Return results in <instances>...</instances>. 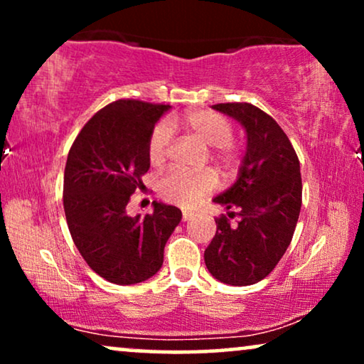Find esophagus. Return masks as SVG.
<instances>
[{
    "label": "esophagus",
    "instance_id": "34e87169",
    "mask_svg": "<svg viewBox=\"0 0 364 364\" xmlns=\"http://www.w3.org/2000/svg\"><path fill=\"white\" fill-rule=\"evenodd\" d=\"M192 217H193V212H191V210H183V212H182V220H183V222L191 220Z\"/></svg>",
    "mask_w": 364,
    "mask_h": 364
}]
</instances>
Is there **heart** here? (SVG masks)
Here are the masks:
<instances>
[{"instance_id":"b5f03b06","label":"heart","mask_w":364,"mask_h":364,"mask_svg":"<svg viewBox=\"0 0 364 364\" xmlns=\"http://www.w3.org/2000/svg\"><path fill=\"white\" fill-rule=\"evenodd\" d=\"M182 126L198 142L213 147V159L222 168H232L237 162V149L230 142L232 127L225 117L212 111H193L183 117ZM173 122H161L154 127L147 142V157L152 166H161L166 161L168 144L172 139ZM217 186L215 173L210 171L200 173L171 172L159 182V193L168 202L191 207L203 196L210 193Z\"/></svg>"}]
</instances>
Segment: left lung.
<instances>
[{"label": "left lung", "instance_id": "8db88e82", "mask_svg": "<svg viewBox=\"0 0 364 364\" xmlns=\"http://www.w3.org/2000/svg\"><path fill=\"white\" fill-rule=\"evenodd\" d=\"M212 109L240 122L247 149L237 181L213 198L227 215L215 218V237L203 258L218 282L247 287L270 275L290 245L301 208L300 161L287 134L262 109L248 102Z\"/></svg>", "mask_w": 364, "mask_h": 364}]
</instances>
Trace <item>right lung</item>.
I'll return each instance as SVG.
<instances>
[{
	"label": "right lung",
	"mask_w": 364,
	"mask_h": 364,
	"mask_svg": "<svg viewBox=\"0 0 364 364\" xmlns=\"http://www.w3.org/2000/svg\"><path fill=\"white\" fill-rule=\"evenodd\" d=\"M171 106L119 99L89 119L68 154L64 213L84 260L116 285L146 282L161 270L164 247L182 218L177 207L129 217L126 207L149 171L147 142Z\"/></svg>",
	"instance_id": "add662e5"
}]
</instances>
